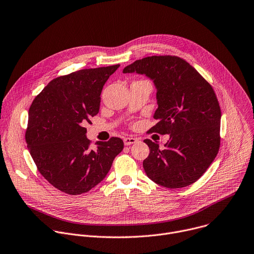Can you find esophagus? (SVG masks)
I'll list each match as a JSON object with an SVG mask.
<instances>
[{
  "label": "esophagus",
  "mask_w": 254,
  "mask_h": 254,
  "mask_svg": "<svg viewBox=\"0 0 254 254\" xmlns=\"http://www.w3.org/2000/svg\"><path fill=\"white\" fill-rule=\"evenodd\" d=\"M136 141H137V138H134V137H125L124 138L125 145H130L132 143H135Z\"/></svg>",
  "instance_id": "obj_1"
}]
</instances>
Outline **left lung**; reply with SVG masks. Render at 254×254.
<instances>
[{"mask_svg":"<svg viewBox=\"0 0 254 254\" xmlns=\"http://www.w3.org/2000/svg\"><path fill=\"white\" fill-rule=\"evenodd\" d=\"M124 73L149 77L156 89L157 124L149 131L170 134L159 148L144 139L149 154L146 176L167 189L195 183L215 158L220 144V107L210 84L188 62L176 56H152L127 65Z\"/></svg>","mask_w":254,"mask_h":254,"instance_id":"8db88e82","label":"left lung"}]
</instances>
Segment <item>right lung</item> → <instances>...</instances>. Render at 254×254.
<instances>
[{"mask_svg":"<svg viewBox=\"0 0 254 254\" xmlns=\"http://www.w3.org/2000/svg\"><path fill=\"white\" fill-rule=\"evenodd\" d=\"M120 64L80 69L51 80L29 110L26 141L40 174L71 195L88 192L110 172L124 141L112 137L91 148L84 125L100 110L106 81Z\"/></svg>","mask_w":254,"mask_h":254,"instance_id":"right-lung-1","label":"right lung"}]
</instances>
